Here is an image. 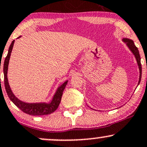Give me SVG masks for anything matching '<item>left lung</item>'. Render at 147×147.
<instances>
[{
  "instance_id": "obj_1",
  "label": "left lung",
  "mask_w": 147,
  "mask_h": 147,
  "mask_svg": "<svg viewBox=\"0 0 147 147\" xmlns=\"http://www.w3.org/2000/svg\"><path fill=\"white\" fill-rule=\"evenodd\" d=\"M122 41L123 42L125 43L126 46L128 47V48L130 49V51H131L133 54L134 56H135V59H136L137 63H138V67H139L140 70V77H139V81H138V86L140 84V81H141V77H142V65H141V59H140V53L138 51V49L136 47V46L135 45V43L132 40L129 39V38H123Z\"/></svg>"
}]
</instances>
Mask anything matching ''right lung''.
<instances>
[{"label": "right lung", "instance_id": "obj_1", "mask_svg": "<svg viewBox=\"0 0 147 147\" xmlns=\"http://www.w3.org/2000/svg\"><path fill=\"white\" fill-rule=\"evenodd\" d=\"M22 36H19V38ZM14 43V40L12 42L10 46H9V49H8L7 55L5 59L4 64H3V73H4V82L6 92L7 93V96L10 100L17 106L19 109H20L22 112L29 115L32 116H40V115H46V114H50L53 113L57 109L60 104L61 100V97H62L63 92L65 89L66 85L67 84V80L60 85L57 88L56 91L53 96L52 99L49 102H35V103H30L26 102L24 101L21 100L16 97L13 93V92L11 90L10 86H9V82H8L7 79V70H8V65H9V58H10L11 53H12V48H13ZM1 66V65H0ZM1 69V67H0Z\"/></svg>", "mask_w": 147, "mask_h": 147}]
</instances>
